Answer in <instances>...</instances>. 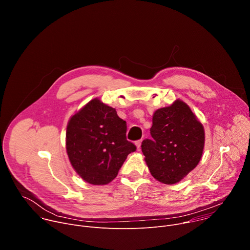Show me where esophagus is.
<instances>
[{
  "instance_id": "obj_1",
  "label": "esophagus",
  "mask_w": 250,
  "mask_h": 250,
  "mask_svg": "<svg viewBox=\"0 0 250 250\" xmlns=\"http://www.w3.org/2000/svg\"><path fill=\"white\" fill-rule=\"evenodd\" d=\"M141 141H142V139H139V140L135 141V146H136L137 149H140V146H141Z\"/></svg>"
}]
</instances>
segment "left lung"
Wrapping results in <instances>:
<instances>
[{"instance_id":"left-lung-1","label":"left lung","mask_w":250,"mask_h":250,"mask_svg":"<svg viewBox=\"0 0 250 250\" xmlns=\"http://www.w3.org/2000/svg\"><path fill=\"white\" fill-rule=\"evenodd\" d=\"M150 134V139L142 141L141 150L157 181L175 184L198 165L205 145L204 127L184 102L178 100L157 110Z\"/></svg>"}]
</instances>
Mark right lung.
I'll list each match as a JSON object with an SVG mask.
<instances>
[{
  "mask_svg": "<svg viewBox=\"0 0 250 250\" xmlns=\"http://www.w3.org/2000/svg\"><path fill=\"white\" fill-rule=\"evenodd\" d=\"M66 149L81 178L93 185H105L117 177L136 146L126 139V123L116 109L94 99L70 119Z\"/></svg>",
  "mask_w": 250,
  "mask_h": 250,
  "instance_id": "obj_1",
  "label": "right lung"
}]
</instances>
